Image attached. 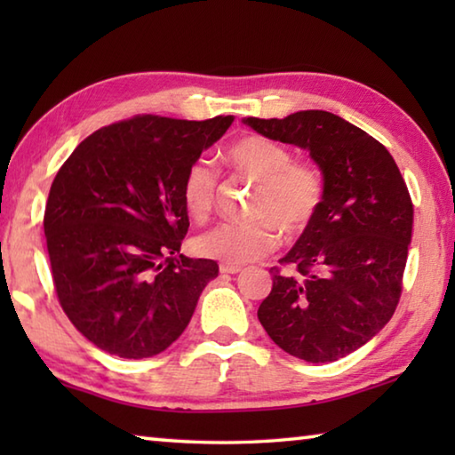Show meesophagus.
<instances>
[{
    "instance_id": "34e87169",
    "label": "esophagus",
    "mask_w": 455,
    "mask_h": 455,
    "mask_svg": "<svg viewBox=\"0 0 455 455\" xmlns=\"http://www.w3.org/2000/svg\"><path fill=\"white\" fill-rule=\"evenodd\" d=\"M241 265H233V263H220L219 265V271L220 273H227V275H236V273H241Z\"/></svg>"
}]
</instances>
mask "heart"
Wrapping results in <instances>:
<instances>
[{"label": "heart", "instance_id": "obj_1", "mask_svg": "<svg viewBox=\"0 0 455 455\" xmlns=\"http://www.w3.org/2000/svg\"><path fill=\"white\" fill-rule=\"evenodd\" d=\"M227 163L255 180L259 190L251 204L252 220H230L198 236L200 255L243 265L271 252L279 244V226L287 236L309 228L325 198L321 171L307 160H295L283 142L251 134L228 146ZM182 203L196 222L209 220L219 190V171L211 160L196 158L182 179Z\"/></svg>", "mask_w": 455, "mask_h": 455}]
</instances>
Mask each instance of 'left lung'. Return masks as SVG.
<instances>
[{
  "instance_id": "left-lung-1",
  "label": "left lung",
  "mask_w": 455,
  "mask_h": 455,
  "mask_svg": "<svg viewBox=\"0 0 455 455\" xmlns=\"http://www.w3.org/2000/svg\"><path fill=\"white\" fill-rule=\"evenodd\" d=\"M244 124L309 150L325 180L317 217L279 260L291 273L271 268L260 325L289 355L309 363L341 359L397 309L413 228L410 190L381 142L331 112L251 116Z\"/></svg>"
}]
</instances>
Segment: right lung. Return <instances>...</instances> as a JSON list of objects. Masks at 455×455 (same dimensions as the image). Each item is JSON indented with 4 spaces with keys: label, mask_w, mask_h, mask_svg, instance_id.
<instances>
[{
    "label": "right lung",
    "mask_w": 455,
    "mask_h": 455,
    "mask_svg": "<svg viewBox=\"0 0 455 455\" xmlns=\"http://www.w3.org/2000/svg\"><path fill=\"white\" fill-rule=\"evenodd\" d=\"M233 116L138 114L78 144L44 212L53 289L68 319L110 355H158L187 329L211 259L180 255L188 233L182 179Z\"/></svg>",
    "instance_id": "add662e5"
}]
</instances>
